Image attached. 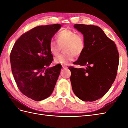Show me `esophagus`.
<instances>
[{
  "label": "esophagus",
  "instance_id": "34e87169",
  "mask_svg": "<svg viewBox=\"0 0 128 128\" xmlns=\"http://www.w3.org/2000/svg\"><path fill=\"white\" fill-rule=\"evenodd\" d=\"M62 68H64V69H66V68H67V66H64V65H62Z\"/></svg>",
  "mask_w": 128,
  "mask_h": 128
}]
</instances>
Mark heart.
I'll return each instance as SVG.
<instances>
[{
    "mask_svg": "<svg viewBox=\"0 0 128 128\" xmlns=\"http://www.w3.org/2000/svg\"><path fill=\"white\" fill-rule=\"evenodd\" d=\"M56 41L51 40L50 43L49 48L51 54L54 56H57L63 46L65 53L54 59L56 64H68L74 59V55H81L85 49V42L82 36L69 29L60 31L56 35Z\"/></svg>",
    "mask_w": 128,
    "mask_h": 128,
    "instance_id": "1",
    "label": "heart"
}]
</instances>
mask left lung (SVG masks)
<instances>
[{"instance_id":"left-lung-1","label":"left lung","mask_w":128,"mask_h":128,"mask_svg":"<svg viewBox=\"0 0 128 128\" xmlns=\"http://www.w3.org/2000/svg\"><path fill=\"white\" fill-rule=\"evenodd\" d=\"M74 28L83 34L85 49L73 64L86 68L69 67L72 89L83 101H94L104 96L114 81L119 53L114 42L98 26L76 24Z\"/></svg>"}]
</instances>
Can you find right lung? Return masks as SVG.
Returning a JSON list of instances; mask_svg holds the SVG:
<instances>
[{
  "mask_svg": "<svg viewBox=\"0 0 128 128\" xmlns=\"http://www.w3.org/2000/svg\"><path fill=\"white\" fill-rule=\"evenodd\" d=\"M60 24L39 26L21 35L10 53L12 71L22 93L36 101L50 97L60 73V65L49 68L53 57L49 48Z\"/></svg>",
  "mask_w": 128,
  "mask_h": 128,
  "instance_id": "add662e5",
  "label": "right lung"
}]
</instances>
